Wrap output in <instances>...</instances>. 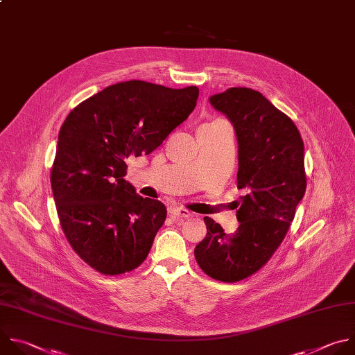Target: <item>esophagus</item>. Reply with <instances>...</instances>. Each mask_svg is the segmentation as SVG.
Returning a JSON list of instances; mask_svg holds the SVG:
<instances>
[{
  "mask_svg": "<svg viewBox=\"0 0 355 355\" xmlns=\"http://www.w3.org/2000/svg\"><path fill=\"white\" fill-rule=\"evenodd\" d=\"M169 214L175 221H183V220L190 218L193 216L189 209H186L183 207H171Z\"/></svg>",
  "mask_w": 355,
  "mask_h": 355,
  "instance_id": "34e87169",
  "label": "esophagus"
}]
</instances>
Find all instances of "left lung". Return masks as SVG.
I'll list each match as a JSON object with an SVG mask.
<instances>
[{
    "instance_id": "obj_1",
    "label": "left lung",
    "mask_w": 355,
    "mask_h": 355,
    "mask_svg": "<svg viewBox=\"0 0 355 355\" xmlns=\"http://www.w3.org/2000/svg\"><path fill=\"white\" fill-rule=\"evenodd\" d=\"M209 103L234 124L238 189H246V196L234 234L204 217L207 235L194 256L211 278L236 282L259 271L290 230L306 190L304 141L295 123L254 89L230 88L212 95Z\"/></svg>"
}]
</instances>
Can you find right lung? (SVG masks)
I'll use <instances>...</instances> for the list:
<instances>
[{
	"label": "right lung",
	"instance_id": "obj_1",
	"mask_svg": "<svg viewBox=\"0 0 355 355\" xmlns=\"http://www.w3.org/2000/svg\"><path fill=\"white\" fill-rule=\"evenodd\" d=\"M197 98V87L132 80L88 98L64 120L50 173L53 196L68 243L96 271L124 274L147 259L166 207L124 180L125 159L157 150Z\"/></svg>",
	"mask_w": 355,
	"mask_h": 355
}]
</instances>
